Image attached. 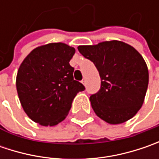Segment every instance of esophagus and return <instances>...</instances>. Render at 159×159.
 <instances>
[{
  "instance_id": "obj_1",
  "label": "esophagus",
  "mask_w": 159,
  "mask_h": 159,
  "mask_svg": "<svg viewBox=\"0 0 159 159\" xmlns=\"http://www.w3.org/2000/svg\"><path fill=\"white\" fill-rule=\"evenodd\" d=\"M81 82H82L83 85H86V80H85V79H83L82 81H81Z\"/></svg>"
}]
</instances>
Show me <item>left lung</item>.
Masks as SVG:
<instances>
[{"mask_svg":"<svg viewBox=\"0 0 159 159\" xmlns=\"http://www.w3.org/2000/svg\"><path fill=\"white\" fill-rule=\"evenodd\" d=\"M78 50L94 63L101 78L99 91L89 98L95 114L113 125L132 119L143 103L149 84V71L143 57L119 40L80 46Z\"/></svg>","mask_w":159,"mask_h":159,"instance_id":"1","label":"left lung"}]
</instances>
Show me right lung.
<instances>
[{"label":"right lung","mask_w":159,"mask_h":159,"mask_svg":"<svg viewBox=\"0 0 159 159\" xmlns=\"http://www.w3.org/2000/svg\"><path fill=\"white\" fill-rule=\"evenodd\" d=\"M75 48L49 43L34 49L23 61L16 75V90L27 116L41 125L63 121L76 95L85 90L74 80L69 64Z\"/></svg>","instance_id":"obj_1"}]
</instances>
